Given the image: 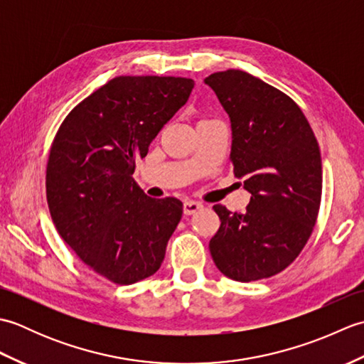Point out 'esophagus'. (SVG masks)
Returning a JSON list of instances; mask_svg holds the SVG:
<instances>
[{"mask_svg": "<svg viewBox=\"0 0 364 364\" xmlns=\"http://www.w3.org/2000/svg\"><path fill=\"white\" fill-rule=\"evenodd\" d=\"M203 208V205L200 202H194V200H186L183 205V211L186 215H191V214H196L197 211H200Z\"/></svg>", "mask_w": 364, "mask_h": 364, "instance_id": "obj_1", "label": "esophagus"}]
</instances>
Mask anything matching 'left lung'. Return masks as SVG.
Returning a JSON list of instances; mask_svg holds the SVG:
<instances>
[{
  "instance_id": "8db88e82",
  "label": "left lung",
  "mask_w": 364,
  "mask_h": 364,
  "mask_svg": "<svg viewBox=\"0 0 364 364\" xmlns=\"http://www.w3.org/2000/svg\"><path fill=\"white\" fill-rule=\"evenodd\" d=\"M231 123V162L252 194L245 213L214 205L220 227L210 252L236 282L269 278L299 257L318 219L322 162L300 107L283 92L242 70L205 78Z\"/></svg>"
}]
</instances>
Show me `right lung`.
<instances>
[{
	"label": "right lung",
	"mask_w": 364,
	"mask_h": 364,
	"mask_svg": "<svg viewBox=\"0 0 364 364\" xmlns=\"http://www.w3.org/2000/svg\"><path fill=\"white\" fill-rule=\"evenodd\" d=\"M194 84L117 76L75 106L53 141L46 200L54 225L92 270L117 284L156 272L181 220L180 200L145 196L133 173Z\"/></svg>",
	"instance_id": "right-lung-1"
}]
</instances>
